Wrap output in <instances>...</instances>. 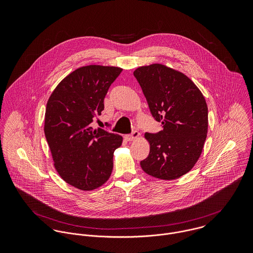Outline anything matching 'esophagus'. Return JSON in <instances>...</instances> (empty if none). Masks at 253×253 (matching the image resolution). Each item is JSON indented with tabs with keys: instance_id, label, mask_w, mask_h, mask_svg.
I'll list each match as a JSON object with an SVG mask.
<instances>
[{
	"instance_id": "obj_1",
	"label": "esophagus",
	"mask_w": 253,
	"mask_h": 253,
	"mask_svg": "<svg viewBox=\"0 0 253 253\" xmlns=\"http://www.w3.org/2000/svg\"><path fill=\"white\" fill-rule=\"evenodd\" d=\"M139 136H140V133H139L138 131H133L131 134H126V135H125L124 138H125L126 141H133V140L138 139Z\"/></svg>"
}]
</instances>
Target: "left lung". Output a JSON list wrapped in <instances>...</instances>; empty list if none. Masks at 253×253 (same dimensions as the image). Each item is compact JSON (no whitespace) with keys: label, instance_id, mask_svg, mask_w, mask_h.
Listing matches in <instances>:
<instances>
[{"label":"left lung","instance_id":"obj_1","mask_svg":"<svg viewBox=\"0 0 253 253\" xmlns=\"http://www.w3.org/2000/svg\"><path fill=\"white\" fill-rule=\"evenodd\" d=\"M150 111L163 130L145 133L149 156L140 162L147 174L174 180L198 162L209 127L208 105L199 87L185 74L154 63L134 70Z\"/></svg>","mask_w":253,"mask_h":253}]
</instances>
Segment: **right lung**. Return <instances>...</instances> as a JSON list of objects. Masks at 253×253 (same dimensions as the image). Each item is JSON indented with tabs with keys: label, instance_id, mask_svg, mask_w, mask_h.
<instances>
[{
	"label": "right lung",
	"instance_id": "right-lung-1",
	"mask_svg": "<svg viewBox=\"0 0 253 253\" xmlns=\"http://www.w3.org/2000/svg\"><path fill=\"white\" fill-rule=\"evenodd\" d=\"M120 67L87 65L66 76L50 94L44 114V135L59 176L81 191L108 181L119 134L90 126L104 109V98Z\"/></svg>",
	"mask_w": 253,
	"mask_h": 253
}]
</instances>
